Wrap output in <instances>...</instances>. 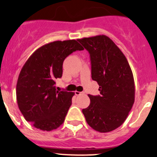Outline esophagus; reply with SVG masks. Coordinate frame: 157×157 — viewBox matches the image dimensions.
Masks as SVG:
<instances>
[{"label": "esophagus", "mask_w": 157, "mask_h": 157, "mask_svg": "<svg viewBox=\"0 0 157 157\" xmlns=\"http://www.w3.org/2000/svg\"><path fill=\"white\" fill-rule=\"evenodd\" d=\"M84 94V92H78V91H75V94L76 95H80V94Z\"/></svg>", "instance_id": "34e87169"}]
</instances>
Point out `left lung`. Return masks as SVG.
Segmentation results:
<instances>
[{"mask_svg": "<svg viewBox=\"0 0 157 157\" xmlns=\"http://www.w3.org/2000/svg\"><path fill=\"white\" fill-rule=\"evenodd\" d=\"M89 51L92 78L100 95L89 94L90 104L82 110L87 124L100 132H108L126 120L135 101L133 75L127 58L105 35L77 39Z\"/></svg>", "mask_w": 157, "mask_h": 157, "instance_id": "obj_1", "label": "left lung"}]
</instances>
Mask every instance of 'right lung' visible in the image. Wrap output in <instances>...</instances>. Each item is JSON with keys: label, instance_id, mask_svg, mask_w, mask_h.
I'll use <instances>...</instances> for the list:
<instances>
[{"label": "right lung", "instance_id": "1", "mask_svg": "<svg viewBox=\"0 0 157 157\" xmlns=\"http://www.w3.org/2000/svg\"><path fill=\"white\" fill-rule=\"evenodd\" d=\"M84 48L77 40L55 41L38 48L22 67L16 85L18 108L36 128L51 131L64 122L75 92L56 91L65 58Z\"/></svg>", "mask_w": 157, "mask_h": 157}]
</instances>
